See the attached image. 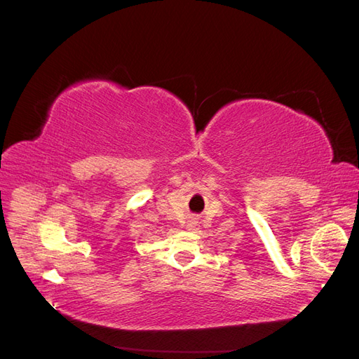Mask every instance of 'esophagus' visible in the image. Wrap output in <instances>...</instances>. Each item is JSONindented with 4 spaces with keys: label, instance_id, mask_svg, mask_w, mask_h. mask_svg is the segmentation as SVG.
Listing matches in <instances>:
<instances>
[{
    "label": "esophagus",
    "instance_id": "1",
    "mask_svg": "<svg viewBox=\"0 0 359 359\" xmlns=\"http://www.w3.org/2000/svg\"><path fill=\"white\" fill-rule=\"evenodd\" d=\"M190 224H193V222H190Z\"/></svg>",
    "mask_w": 359,
    "mask_h": 359
}]
</instances>
